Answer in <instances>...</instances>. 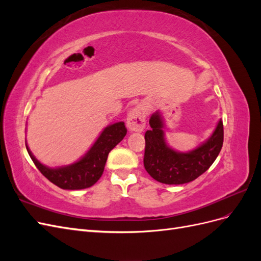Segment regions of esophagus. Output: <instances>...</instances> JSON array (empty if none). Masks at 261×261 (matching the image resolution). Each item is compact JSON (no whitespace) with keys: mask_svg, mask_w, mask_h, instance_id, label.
I'll return each mask as SVG.
<instances>
[{"mask_svg":"<svg viewBox=\"0 0 261 261\" xmlns=\"http://www.w3.org/2000/svg\"><path fill=\"white\" fill-rule=\"evenodd\" d=\"M147 108L145 105L140 103L134 108L127 116V127L129 132H143L146 126Z\"/></svg>","mask_w":261,"mask_h":261,"instance_id":"34e87169","label":"esophagus"}]
</instances>
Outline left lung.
Here are the masks:
<instances>
[{
  "label": "left lung",
  "mask_w": 261,
  "mask_h": 261,
  "mask_svg": "<svg viewBox=\"0 0 261 261\" xmlns=\"http://www.w3.org/2000/svg\"><path fill=\"white\" fill-rule=\"evenodd\" d=\"M149 124L151 129L145 134L144 165L150 176L163 184L179 185L196 179L211 167L223 145L222 120L206 141L187 152L177 151L168 145L160 111L151 115Z\"/></svg>",
  "instance_id": "left-lung-1"
}]
</instances>
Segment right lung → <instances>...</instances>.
I'll list each match as a JSON object with an SVG mask.
<instances>
[{"label": "right lung", "instance_id": "1", "mask_svg": "<svg viewBox=\"0 0 261 261\" xmlns=\"http://www.w3.org/2000/svg\"><path fill=\"white\" fill-rule=\"evenodd\" d=\"M127 129L124 122L108 125L92 147L80 160L59 168H50L37 160L26 143L27 151L35 165L54 185L62 189H84L96 184L103 173L109 152L123 140Z\"/></svg>", "mask_w": 261, "mask_h": 261}]
</instances>
